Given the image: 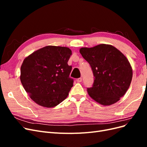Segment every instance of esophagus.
Segmentation results:
<instances>
[{
    "mask_svg": "<svg viewBox=\"0 0 147 147\" xmlns=\"http://www.w3.org/2000/svg\"><path fill=\"white\" fill-rule=\"evenodd\" d=\"M77 82H78V83H80V82H82V78H78V79L77 80Z\"/></svg>",
    "mask_w": 147,
    "mask_h": 147,
    "instance_id": "obj_1",
    "label": "esophagus"
}]
</instances>
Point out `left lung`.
Wrapping results in <instances>:
<instances>
[{
  "instance_id": "left-lung-1",
  "label": "left lung",
  "mask_w": 147,
  "mask_h": 147,
  "mask_svg": "<svg viewBox=\"0 0 147 147\" xmlns=\"http://www.w3.org/2000/svg\"><path fill=\"white\" fill-rule=\"evenodd\" d=\"M80 53L90 64L94 83L87 91L102 105H110L123 97L131 83L132 69L127 57L117 48L107 44L83 47Z\"/></svg>"
}]
</instances>
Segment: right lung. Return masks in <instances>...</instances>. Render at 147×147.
<instances>
[{
  "label": "right lung",
  "instance_id": "right-lung-1",
  "mask_svg": "<svg viewBox=\"0 0 147 147\" xmlns=\"http://www.w3.org/2000/svg\"><path fill=\"white\" fill-rule=\"evenodd\" d=\"M70 48L46 46L24 59L20 80L30 98L47 108L56 107L68 96L74 80L69 77L72 66L67 62Z\"/></svg>",
  "mask_w": 147,
  "mask_h": 147
}]
</instances>
